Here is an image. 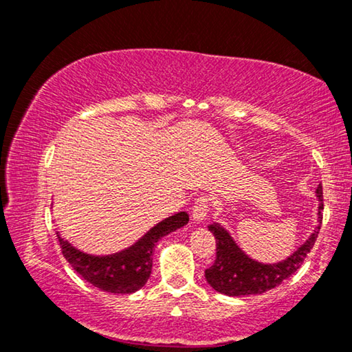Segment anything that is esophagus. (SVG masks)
Here are the masks:
<instances>
[{"label": "esophagus", "mask_w": 352, "mask_h": 352, "mask_svg": "<svg viewBox=\"0 0 352 352\" xmlns=\"http://www.w3.org/2000/svg\"><path fill=\"white\" fill-rule=\"evenodd\" d=\"M192 221L194 223H204L206 221L207 214H208V199L207 197H197L196 202L192 206Z\"/></svg>", "instance_id": "obj_1"}]
</instances>
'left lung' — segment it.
Masks as SVG:
<instances>
[{
  "instance_id": "left-lung-1",
  "label": "left lung",
  "mask_w": 352,
  "mask_h": 352,
  "mask_svg": "<svg viewBox=\"0 0 352 352\" xmlns=\"http://www.w3.org/2000/svg\"><path fill=\"white\" fill-rule=\"evenodd\" d=\"M318 197V226L305 242L294 253L281 262L275 264H262L251 259L245 251L235 243L230 234L219 223H212L208 230L217 239V259L213 265L206 270V280L214 291L224 296L242 297L262 294L274 289L283 281L287 280L294 272L300 269L307 254L310 253L316 242L322 221V186L316 188Z\"/></svg>"
}]
</instances>
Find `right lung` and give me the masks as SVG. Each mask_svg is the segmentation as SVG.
Masks as SVG:
<instances>
[{
	"label": "right lung",
	"instance_id": "1",
	"mask_svg": "<svg viewBox=\"0 0 352 352\" xmlns=\"http://www.w3.org/2000/svg\"><path fill=\"white\" fill-rule=\"evenodd\" d=\"M190 221L186 212H178L162 219L140 237L129 248L107 256L83 253L56 232L66 261L78 275L93 286L112 294H133L145 286L153 265V251L156 243L164 235L186 226Z\"/></svg>",
	"mask_w": 352,
	"mask_h": 352
}]
</instances>
